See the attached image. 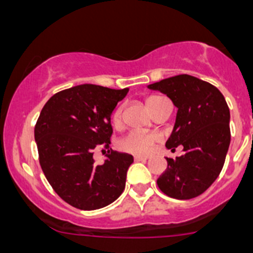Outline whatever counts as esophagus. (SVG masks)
Listing matches in <instances>:
<instances>
[{
  "label": "esophagus",
  "instance_id": "esophagus-1",
  "mask_svg": "<svg viewBox=\"0 0 253 253\" xmlns=\"http://www.w3.org/2000/svg\"><path fill=\"white\" fill-rule=\"evenodd\" d=\"M134 161H146V160H148L147 156H134L133 157Z\"/></svg>",
  "mask_w": 253,
  "mask_h": 253
}]
</instances>
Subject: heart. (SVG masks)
I'll use <instances>...</instances> for the list:
<instances>
[{"mask_svg": "<svg viewBox=\"0 0 253 253\" xmlns=\"http://www.w3.org/2000/svg\"><path fill=\"white\" fill-rule=\"evenodd\" d=\"M157 96L148 97L147 103L156 98ZM122 124V107L116 108L112 115V125L120 127ZM159 142V136L155 133L143 131H131L124 136L117 143V147L121 151L132 155H148L152 151L153 146Z\"/></svg>", "mask_w": 253, "mask_h": 253, "instance_id": "b5f03b06", "label": "heart"}]
</instances>
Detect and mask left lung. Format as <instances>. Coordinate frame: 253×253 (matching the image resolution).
Listing matches in <instances>:
<instances>
[{
	"label": "left lung",
	"instance_id": "1",
	"mask_svg": "<svg viewBox=\"0 0 253 253\" xmlns=\"http://www.w3.org/2000/svg\"><path fill=\"white\" fill-rule=\"evenodd\" d=\"M148 88L167 94L177 107L166 147H183L182 156L166 159L159 188L177 200L197 197L216 181L225 164L231 141L230 108L217 87L190 75L165 79Z\"/></svg>",
	"mask_w": 253,
	"mask_h": 253
}]
</instances>
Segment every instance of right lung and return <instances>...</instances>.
<instances>
[{"instance_id":"add662e5","label":"right lung","mask_w":253,"mask_h":253,"mask_svg":"<svg viewBox=\"0 0 253 253\" xmlns=\"http://www.w3.org/2000/svg\"><path fill=\"white\" fill-rule=\"evenodd\" d=\"M128 88L80 84L53 94L35 126L41 169L53 191L71 206L98 210L120 197L133 157L109 150L103 165L94 149L110 147L111 113Z\"/></svg>"}]
</instances>
